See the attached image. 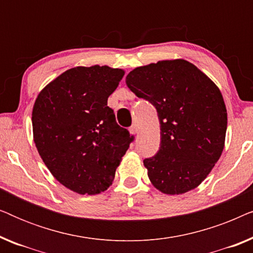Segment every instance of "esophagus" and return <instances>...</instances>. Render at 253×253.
<instances>
[{
	"label": "esophagus",
	"instance_id": "1",
	"mask_svg": "<svg viewBox=\"0 0 253 253\" xmlns=\"http://www.w3.org/2000/svg\"><path fill=\"white\" fill-rule=\"evenodd\" d=\"M130 132L132 133V134H137L138 133V127H137V126L136 124H132V126H130Z\"/></svg>",
	"mask_w": 253,
	"mask_h": 253
}]
</instances>
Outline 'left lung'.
I'll use <instances>...</instances> for the list:
<instances>
[{
    "instance_id": "obj_1",
    "label": "left lung",
    "mask_w": 253,
    "mask_h": 253,
    "mask_svg": "<svg viewBox=\"0 0 253 253\" xmlns=\"http://www.w3.org/2000/svg\"><path fill=\"white\" fill-rule=\"evenodd\" d=\"M126 83L154 106L160 122V147L144 160L151 182L167 195L197 188L224 146L227 109L220 89L184 60L136 68Z\"/></svg>"
}]
</instances>
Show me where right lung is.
<instances>
[{
  "label": "right lung",
  "mask_w": 253,
  "mask_h": 253,
  "mask_svg": "<svg viewBox=\"0 0 253 253\" xmlns=\"http://www.w3.org/2000/svg\"><path fill=\"white\" fill-rule=\"evenodd\" d=\"M122 69L77 67L48 84L32 113L34 143L51 174L81 195H98L112 184L133 134L120 126L108 96Z\"/></svg>",
  "instance_id": "obj_1"
}]
</instances>
